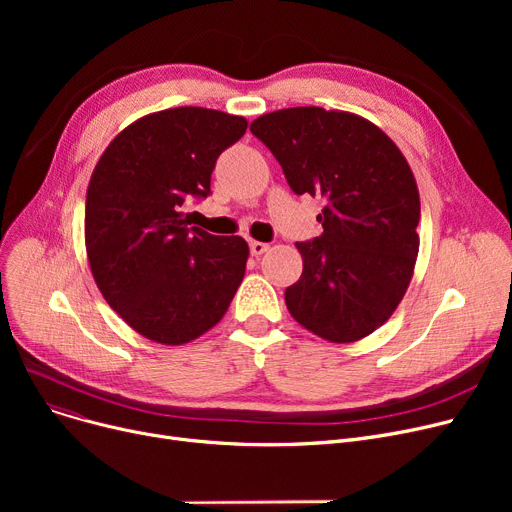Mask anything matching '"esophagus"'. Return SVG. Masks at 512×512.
Masks as SVG:
<instances>
[{
  "mask_svg": "<svg viewBox=\"0 0 512 512\" xmlns=\"http://www.w3.org/2000/svg\"><path fill=\"white\" fill-rule=\"evenodd\" d=\"M251 253L255 255V257H259V255H263L267 249H270V245H265V242H259V240H253L251 242Z\"/></svg>",
  "mask_w": 512,
  "mask_h": 512,
  "instance_id": "esophagus-1",
  "label": "esophagus"
}]
</instances>
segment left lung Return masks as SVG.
Returning a JSON list of instances; mask_svg holds the SVG:
<instances>
[{"instance_id":"obj_1","label":"left lung","mask_w":512,"mask_h":512,"mask_svg":"<svg viewBox=\"0 0 512 512\" xmlns=\"http://www.w3.org/2000/svg\"><path fill=\"white\" fill-rule=\"evenodd\" d=\"M297 195L321 197L324 234L299 242L303 274L286 288L290 315L328 342L384 326L411 284L419 253V188L405 155L363 116L288 107L251 122Z\"/></svg>"}]
</instances>
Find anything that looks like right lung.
<instances>
[{"mask_svg":"<svg viewBox=\"0 0 512 512\" xmlns=\"http://www.w3.org/2000/svg\"><path fill=\"white\" fill-rule=\"evenodd\" d=\"M247 132L242 116L172 107L128 124L91 174L85 247L97 288L141 336L178 346L209 332L245 278L249 245L188 226L215 159Z\"/></svg>","mask_w":512,"mask_h":512,"instance_id":"obj_1","label":"right lung"}]
</instances>
